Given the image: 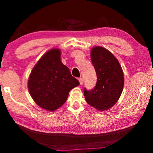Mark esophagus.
Wrapping results in <instances>:
<instances>
[{"label":"esophagus","instance_id":"esophagus-1","mask_svg":"<svg viewBox=\"0 0 153 153\" xmlns=\"http://www.w3.org/2000/svg\"><path fill=\"white\" fill-rule=\"evenodd\" d=\"M79 82L80 85H83V84H84V79H83L82 77H79Z\"/></svg>","mask_w":153,"mask_h":153}]
</instances>
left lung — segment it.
Listing matches in <instances>:
<instances>
[{
	"label": "left lung",
	"instance_id": "left-lung-1",
	"mask_svg": "<svg viewBox=\"0 0 153 153\" xmlns=\"http://www.w3.org/2000/svg\"><path fill=\"white\" fill-rule=\"evenodd\" d=\"M91 60L97 76L94 88H84L86 101L98 111L112 107L122 92L124 77L120 63L111 52L101 46L91 51Z\"/></svg>",
	"mask_w": 153,
	"mask_h": 153
}]
</instances>
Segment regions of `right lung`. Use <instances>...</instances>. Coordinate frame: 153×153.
<instances>
[{
    "label": "right lung",
    "instance_id": "right-lung-1",
    "mask_svg": "<svg viewBox=\"0 0 153 153\" xmlns=\"http://www.w3.org/2000/svg\"><path fill=\"white\" fill-rule=\"evenodd\" d=\"M79 84L61 61V51L54 48L44 55L33 67L28 79L33 100L46 110L53 111L63 105L70 90Z\"/></svg>",
    "mask_w": 153,
    "mask_h": 153
}]
</instances>
